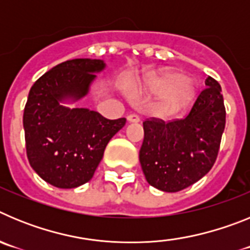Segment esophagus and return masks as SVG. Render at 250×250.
<instances>
[{
	"instance_id": "esophagus-1",
	"label": "esophagus",
	"mask_w": 250,
	"mask_h": 250,
	"mask_svg": "<svg viewBox=\"0 0 250 250\" xmlns=\"http://www.w3.org/2000/svg\"><path fill=\"white\" fill-rule=\"evenodd\" d=\"M139 120H140V119H139V116H136V115H134V114H131L127 116V121H129V123H139Z\"/></svg>"
}]
</instances>
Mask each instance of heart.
I'll return each instance as SVG.
<instances>
[{
	"label": "heart",
	"mask_w": 250,
	"mask_h": 250,
	"mask_svg": "<svg viewBox=\"0 0 250 250\" xmlns=\"http://www.w3.org/2000/svg\"><path fill=\"white\" fill-rule=\"evenodd\" d=\"M198 91V85L191 79H185L184 74L176 70H165L151 75L134 86L138 95H160L156 110L163 116H171L187 109L193 103Z\"/></svg>",
	"instance_id": "heart-1"
}]
</instances>
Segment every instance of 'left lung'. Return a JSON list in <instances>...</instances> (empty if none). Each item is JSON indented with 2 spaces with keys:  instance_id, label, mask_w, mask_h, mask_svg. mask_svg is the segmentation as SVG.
I'll return each mask as SVG.
<instances>
[{
  "instance_id": "left-lung-1",
  "label": "left lung",
  "mask_w": 250,
  "mask_h": 250,
  "mask_svg": "<svg viewBox=\"0 0 250 250\" xmlns=\"http://www.w3.org/2000/svg\"><path fill=\"white\" fill-rule=\"evenodd\" d=\"M205 85L187 118L143 123L139 160L146 182L159 190H183L207 175L215 163L225 127V107L219 83L208 76Z\"/></svg>"
}]
</instances>
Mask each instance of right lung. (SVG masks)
<instances>
[{
  "mask_svg": "<svg viewBox=\"0 0 250 250\" xmlns=\"http://www.w3.org/2000/svg\"><path fill=\"white\" fill-rule=\"evenodd\" d=\"M105 66L103 60H68L40 77L28 94L23 111L28 161L40 178L60 189L91 180L107 143L126 123L63 105L85 98Z\"/></svg>",
  "mask_w": 250,
  "mask_h": 250,
  "instance_id": "add662e5",
  "label": "right lung"
}]
</instances>
